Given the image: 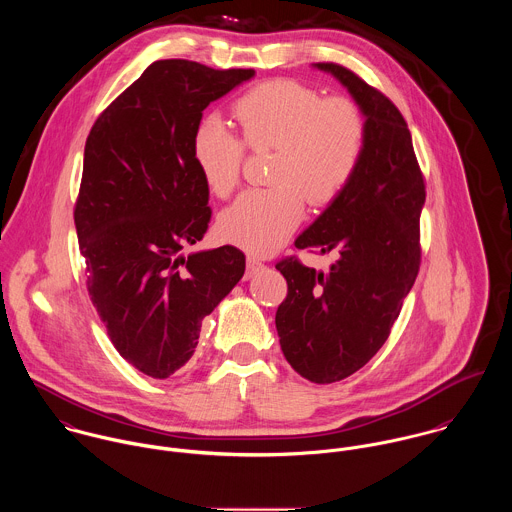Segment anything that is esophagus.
Wrapping results in <instances>:
<instances>
[{
	"instance_id": "esophagus-1",
	"label": "esophagus",
	"mask_w": 512,
	"mask_h": 512,
	"mask_svg": "<svg viewBox=\"0 0 512 512\" xmlns=\"http://www.w3.org/2000/svg\"><path fill=\"white\" fill-rule=\"evenodd\" d=\"M264 268V262L256 256H248L246 258V278H252L254 274H258Z\"/></svg>"
}]
</instances>
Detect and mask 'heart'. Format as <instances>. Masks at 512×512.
I'll use <instances>...</instances> for the list:
<instances>
[{"mask_svg":"<svg viewBox=\"0 0 512 512\" xmlns=\"http://www.w3.org/2000/svg\"><path fill=\"white\" fill-rule=\"evenodd\" d=\"M234 118L240 136L207 118L195 128L191 151L207 187L226 197L240 181L246 147L274 149L270 181L276 185L242 193L219 220L224 240L266 254L295 230L303 199L323 207L349 187L365 155V114L349 98H323L307 84L282 78L242 94Z\"/></svg>","mask_w":512,"mask_h":512,"instance_id":"b5f03b06","label":"heart"}]
</instances>
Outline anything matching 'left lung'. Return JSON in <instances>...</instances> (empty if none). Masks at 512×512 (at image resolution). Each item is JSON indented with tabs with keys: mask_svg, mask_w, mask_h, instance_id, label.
Listing matches in <instances>:
<instances>
[{
	"mask_svg": "<svg viewBox=\"0 0 512 512\" xmlns=\"http://www.w3.org/2000/svg\"><path fill=\"white\" fill-rule=\"evenodd\" d=\"M315 67L347 86L365 114V155L349 187L295 240L299 250L337 254L329 272L295 256L276 264L288 282L276 329L293 370L329 384L378 353L416 282L426 183L392 100L337 63Z\"/></svg>",
	"mask_w": 512,
	"mask_h": 512,
	"instance_id": "1",
	"label": "left lung"
}]
</instances>
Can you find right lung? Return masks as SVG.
<instances>
[{"mask_svg":"<svg viewBox=\"0 0 512 512\" xmlns=\"http://www.w3.org/2000/svg\"><path fill=\"white\" fill-rule=\"evenodd\" d=\"M252 69L155 61L94 122L74 226L88 295L116 351L151 378H169L199 343L203 319L240 282L236 246L195 252L211 222L209 187L191 140L203 110Z\"/></svg>","mask_w":512,"mask_h":512,"instance_id":"1","label":"right lung"}]
</instances>
